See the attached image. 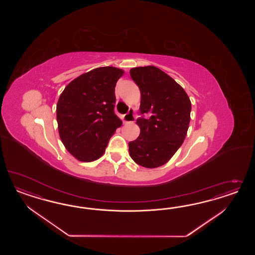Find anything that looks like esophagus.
Instances as JSON below:
<instances>
[{"label":"esophagus","mask_w":255,"mask_h":255,"mask_svg":"<svg viewBox=\"0 0 255 255\" xmlns=\"http://www.w3.org/2000/svg\"><path fill=\"white\" fill-rule=\"evenodd\" d=\"M124 121L125 124H132L134 122V115H133V110L130 109L128 113H126L124 116Z\"/></svg>","instance_id":"34e87169"}]
</instances>
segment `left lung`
Masks as SVG:
<instances>
[{
	"label": "left lung",
	"mask_w": 255,
	"mask_h": 255,
	"mask_svg": "<svg viewBox=\"0 0 255 255\" xmlns=\"http://www.w3.org/2000/svg\"><path fill=\"white\" fill-rule=\"evenodd\" d=\"M130 75L141 93V117L136 120L140 134L129 142V153L139 165L156 168L182 145L191 120V101L181 86L155 66L131 68Z\"/></svg>",
	"instance_id": "obj_1"
}]
</instances>
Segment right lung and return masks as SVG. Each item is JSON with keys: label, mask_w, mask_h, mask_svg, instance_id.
I'll use <instances>...</instances> for the list:
<instances>
[{"label": "right lung", "mask_w": 255, "mask_h": 255, "mask_svg": "<svg viewBox=\"0 0 255 255\" xmlns=\"http://www.w3.org/2000/svg\"><path fill=\"white\" fill-rule=\"evenodd\" d=\"M124 70L113 66L91 70L63 90L57 104V123L65 148L81 162L104 154L123 122L115 112V87Z\"/></svg>", "instance_id": "1"}]
</instances>
